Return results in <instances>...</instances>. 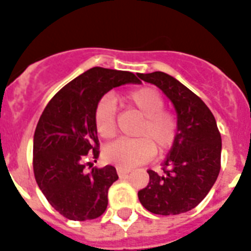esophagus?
<instances>
[{
    "label": "esophagus",
    "instance_id": "1",
    "mask_svg": "<svg viewBox=\"0 0 251 251\" xmlns=\"http://www.w3.org/2000/svg\"><path fill=\"white\" fill-rule=\"evenodd\" d=\"M129 173H130V169L117 168V174H119V176H124V175H127Z\"/></svg>",
    "mask_w": 251,
    "mask_h": 251
}]
</instances>
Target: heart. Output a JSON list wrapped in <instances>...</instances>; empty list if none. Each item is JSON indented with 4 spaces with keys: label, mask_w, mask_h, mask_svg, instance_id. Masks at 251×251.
<instances>
[{
    "label": "heart",
    "mask_w": 251,
    "mask_h": 251,
    "mask_svg": "<svg viewBox=\"0 0 251 251\" xmlns=\"http://www.w3.org/2000/svg\"><path fill=\"white\" fill-rule=\"evenodd\" d=\"M130 107L143 116L136 130L135 139H119L104 148V158L122 169H130L150 161L158 152L168 151L174 143L178 122L172 112L164 109L162 94L151 86L139 87L127 95ZM94 124L98 134L111 139L117 132L116 100L107 94L98 101L94 112Z\"/></svg>",
    "instance_id": "1"
}]
</instances>
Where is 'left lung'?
<instances>
[{"mask_svg": "<svg viewBox=\"0 0 251 251\" xmlns=\"http://www.w3.org/2000/svg\"><path fill=\"white\" fill-rule=\"evenodd\" d=\"M170 99L178 131L164 174L148 170L150 183L138 192L140 203L158 215H176L196 207L206 196L221 170L222 138L213 113L196 94L164 72L138 73Z\"/></svg>", "mask_w": 251, "mask_h": 251, "instance_id": "1", "label": "left lung"}]
</instances>
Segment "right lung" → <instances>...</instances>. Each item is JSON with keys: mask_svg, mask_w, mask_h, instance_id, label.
Segmentation results:
<instances>
[{"mask_svg": "<svg viewBox=\"0 0 251 251\" xmlns=\"http://www.w3.org/2000/svg\"><path fill=\"white\" fill-rule=\"evenodd\" d=\"M139 82L131 72L94 67L55 94L42 112L33 136L34 178L63 217L87 221L107 209L108 189L119 179L116 169L85 172L86 157L99 156L94 112L113 87Z\"/></svg>", "mask_w": 251, "mask_h": 251, "instance_id": "1", "label": "right lung"}]
</instances>
